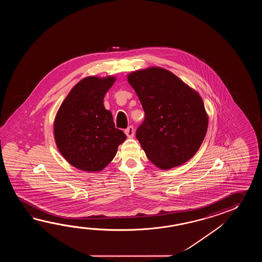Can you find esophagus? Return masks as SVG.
I'll return each mask as SVG.
<instances>
[{
    "mask_svg": "<svg viewBox=\"0 0 262 262\" xmlns=\"http://www.w3.org/2000/svg\"><path fill=\"white\" fill-rule=\"evenodd\" d=\"M124 133L125 135L128 137V138H133L134 134H135V131H134V127L132 125H130L128 126L127 128L124 130Z\"/></svg>",
    "mask_w": 262,
    "mask_h": 262,
    "instance_id": "34e87169",
    "label": "esophagus"
}]
</instances>
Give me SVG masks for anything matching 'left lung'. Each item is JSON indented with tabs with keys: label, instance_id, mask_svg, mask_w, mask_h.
Here are the masks:
<instances>
[{
	"label": "left lung",
	"instance_id": "1",
	"mask_svg": "<svg viewBox=\"0 0 262 262\" xmlns=\"http://www.w3.org/2000/svg\"><path fill=\"white\" fill-rule=\"evenodd\" d=\"M127 79L145 112L136 137L149 160L161 169L188 161L200 149L208 128L201 95L160 67L130 73Z\"/></svg>",
	"mask_w": 262,
	"mask_h": 262
}]
</instances>
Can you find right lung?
I'll list each match as a JSON object with an SVG mask.
<instances>
[{"label": "right lung", "instance_id": "1", "mask_svg": "<svg viewBox=\"0 0 262 262\" xmlns=\"http://www.w3.org/2000/svg\"><path fill=\"white\" fill-rule=\"evenodd\" d=\"M115 80L112 76L81 79L56 114L57 148L70 165L80 170L97 172L105 168L126 139L122 130L115 128L112 112L103 104Z\"/></svg>", "mask_w": 262, "mask_h": 262}]
</instances>
